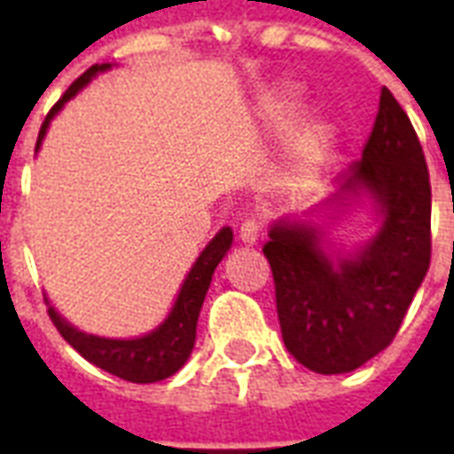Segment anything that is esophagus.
<instances>
[{
	"label": "esophagus",
	"instance_id": "esophagus-1",
	"mask_svg": "<svg viewBox=\"0 0 454 454\" xmlns=\"http://www.w3.org/2000/svg\"><path fill=\"white\" fill-rule=\"evenodd\" d=\"M260 233H262V223L257 221V218H247L240 223L238 228V238L246 243V246H255L257 240H260Z\"/></svg>",
	"mask_w": 454,
	"mask_h": 454
}]
</instances>
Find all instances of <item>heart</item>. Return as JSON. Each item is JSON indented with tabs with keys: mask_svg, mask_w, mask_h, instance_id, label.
<instances>
[{
	"mask_svg": "<svg viewBox=\"0 0 454 454\" xmlns=\"http://www.w3.org/2000/svg\"><path fill=\"white\" fill-rule=\"evenodd\" d=\"M301 112V87L294 82H279L260 94L257 119L272 136H286ZM338 123L331 114L306 116L292 133L286 150V179L294 189L311 187L324 177L325 165L333 153Z\"/></svg>",
	"mask_w": 454,
	"mask_h": 454,
	"instance_id": "b5f03b06",
	"label": "heart"
}]
</instances>
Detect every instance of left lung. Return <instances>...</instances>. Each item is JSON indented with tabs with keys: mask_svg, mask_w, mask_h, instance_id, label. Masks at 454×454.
<instances>
[{
	"mask_svg": "<svg viewBox=\"0 0 454 454\" xmlns=\"http://www.w3.org/2000/svg\"><path fill=\"white\" fill-rule=\"evenodd\" d=\"M370 197L380 231L355 253L331 257L321 223L277 221L262 247L272 267L286 350L318 374H345L380 355L399 331L430 265V179L409 116L381 87L362 158L340 189L311 211L331 218Z\"/></svg>",
	"mask_w": 454,
	"mask_h": 454,
	"instance_id": "1",
	"label": "left lung"
}]
</instances>
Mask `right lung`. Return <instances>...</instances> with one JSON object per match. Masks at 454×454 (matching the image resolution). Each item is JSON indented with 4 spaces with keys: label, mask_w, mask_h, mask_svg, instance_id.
Returning <instances> with one entry per match:
<instances>
[{
    "label": "right lung",
    "mask_w": 454,
    "mask_h": 454,
    "mask_svg": "<svg viewBox=\"0 0 454 454\" xmlns=\"http://www.w3.org/2000/svg\"><path fill=\"white\" fill-rule=\"evenodd\" d=\"M109 67H112L109 63L92 65L82 77H77L67 87L63 99L55 104L51 114L45 116L35 148H41V140H43L45 130H48V123H51L55 114L63 109V104L70 102L82 87L92 82V77H97V73H104ZM231 243H233V231L228 226L221 228L216 236L211 238V243L201 250V255L197 257L192 270H189L187 279L179 289L177 301L172 306L168 318L155 331L140 335V338L116 340V338H99V335L84 333V331H77L74 325L67 324L53 306H48V316H51V321H53L65 340L70 342L84 360L97 364L99 370L116 374L119 380L133 381V384H153V381L168 380L175 372L182 370V364L189 360V355L194 350L199 311H201L204 296H207L208 285H211L214 270L226 257V253L231 250Z\"/></svg>",
    "instance_id": "obj_1"
}]
</instances>
